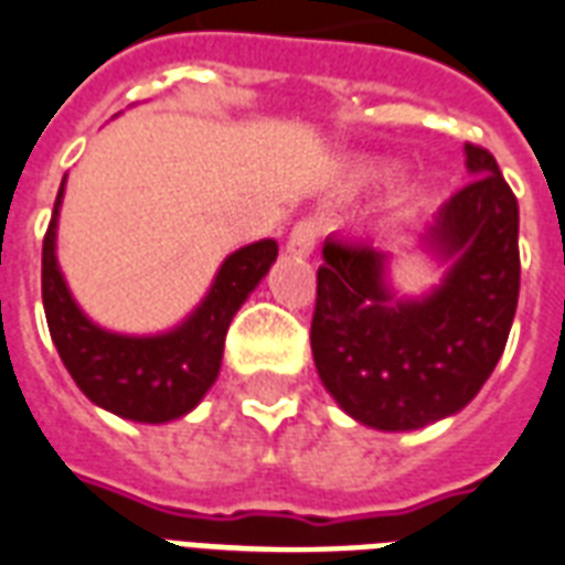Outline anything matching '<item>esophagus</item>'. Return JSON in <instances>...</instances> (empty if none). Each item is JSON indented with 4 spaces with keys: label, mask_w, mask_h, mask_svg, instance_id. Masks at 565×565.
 <instances>
[{
    "label": "esophagus",
    "mask_w": 565,
    "mask_h": 565,
    "mask_svg": "<svg viewBox=\"0 0 565 565\" xmlns=\"http://www.w3.org/2000/svg\"><path fill=\"white\" fill-rule=\"evenodd\" d=\"M317 236H320L317 222H313V218H301V222L292 225L290 236H287V252H290L292 257H308V254L313 252V245H317Z\"/></svg>",
    "instance_id": "esophagus-1"
}]
</instances>
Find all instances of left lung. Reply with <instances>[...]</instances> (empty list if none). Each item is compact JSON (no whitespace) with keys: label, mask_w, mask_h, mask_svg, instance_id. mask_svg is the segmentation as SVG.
Listing matches in <instances>:
<instances>
[{"label":"left lung","mask_w":565,"mask_h":565,"mask_svg":"<svg viewBox=\"0 0 565 565\" xmlns=\"http://www.w3.org/2000/svg\"><path fill=\"white\" fill-rule=\"evenodd\" d=\"M471 171L426 227L438 260H454L424 299H394L387 254L326 239L317 269L311 350L322 385L359 424L399 433L468 406L492 376L519 305V201L494 157L465 145Z\"/></svg>","instance_id":"obj_1"}]
</instances>
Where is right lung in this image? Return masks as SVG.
I'll list each match as a JSON object with an SVG mask.
<instances>
[{
    "label": "right lung",
    "instance_id": "add662e5",
    "mask_svg": "<svg viewBox=\"0 0 565 565\" xmlns=\"http://www.w3.org/2000/svg\"><path fill=\"white\" fill-rule=\"evenodd\" d=\"M64 198V180L53 218L43 236L41 292L46 326L64 367L85 397L111 415L166 424L201 403L213 387L227 326L278 257L275 239H260L227 257L213 287L183 326L153 338H129L94 326L73 301L55 260V227Z\"/></svg>",
    "mask_w": 565,
    "mask_h": 565
}]
</instances>
